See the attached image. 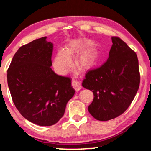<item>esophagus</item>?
I'll return each instance as SVG.
<instances>
[{"label":"esophagus","mask_w":151,"mask_h":151,"mask_svg":"<svg viewBox=\"0 0 151 151\" xmlns=\"http://www.w3.org/2000/svg\"><path fill=\"white\" fill-rule=\"evenodd\" d=\"M72 86L74 88H75V90L76 91H79L82 88L81 83H79L78 81H75V80H73L72 81Z\"/></svg>","instance_id":"34e87169"}]
</instances>
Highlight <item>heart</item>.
Instances as JSON below:
<instances>
[{
  "label": "heart",
  "mask_w": 151,
  "mask_h": 151,
  "mask_svg": "<svg viewBox=\"0 0 151 151\" xmlns=\"http://www.w3.org/2000/svg\"><path fill=\"white\" fill-rule=\"evenodd\" d=\"M89 44L88 41H82L71 45L66 51L60 50L56 54L53 60V66L58 74H65L72 65L70 55L83 48ZM97 56L93 49H87L82 51L76 58V64L79 68L86 70L92 67L96 62Z\"/></svg>",
  "instance_id": "b5f03b06"
}]
</instances>
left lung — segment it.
I'll return each mask as SVG.
<instances>
[{
  "label": "left lung",
  "mask_w": 151,
  "mask_h": 151,
  "mask_svg": "<svg viewBox=\"0 0 151 151\" xmlns=\"http://www.w3.org/2000/svg\"><path fill=\"white\" fill-rule=\"evenodd\" d=\"M109 58L100 67L89 70L83 86L93 91L88 111L101 121L113 119L131 105L140 85L137 55L123 40L112 37Z\"/></svg>",
  "instance_id": "left-lung-1"
}]
</instances>
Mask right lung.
I'll list each match as a JSON object with an SVG mask.
<instances>
[{"mask_svg":"<svg viewBox=\"0 0 151 151\" xmlns=\"http://www.w3.org/2000/svg\"><path fill=\"white\" fill-rule=\"evenodd\" d=\"M47 37L22 46L7 70L12 101L22 116L40 126L57 123L75 90L69 77L52 70L53 46Z\"/></svg>","mask_w":151,"mask_h":151,"instance_id":"right-lung-1","label":"right lung"}]
</instances>
